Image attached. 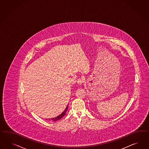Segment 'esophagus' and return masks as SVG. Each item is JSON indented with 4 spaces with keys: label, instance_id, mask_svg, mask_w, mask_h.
I'll return each instance as SVG.
<instances>
[{
    "label": "esophagus",
    "instance_id": "34e87169",
    "mask_svg": "<svg viewBox=\"0 0 149 149\" xmlns=\"http://www.w3.org/2000/svg\"><path fill=\"white\" fill-rule=\"evenodd\" d=\"M84 82V78H79V79H78V81H77V83H78L79 85H81Z\"/></svg>",
    "mask_w": 149,
    "mask_h": 149
}]
</instances>
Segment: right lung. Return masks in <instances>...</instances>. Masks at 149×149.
I'll list each match as a JSON object with an SVG mask.
<instances>
[{
    "instance_id": "add662e5",
    "label": "right lung",
    "mask_w": 149,
    "mask_h": 149,
    "mask_svg": "<svg viewBox=\"0 0 149 149\" xmlns=\"http://www.w3.org/2000/svg\"><path fill=\"white\" fill-rule=\"evenodd\" d=\"M68 105L66 107V108H65V109L64 110V111H63L61 114H60L59 116H56V117H55V118H52L51 120H52L53 121H58V120H59L60 119H61V118L66 114V111H68ZM49 120H51V119H49Z\"/></svg>"
}]
</instances>
